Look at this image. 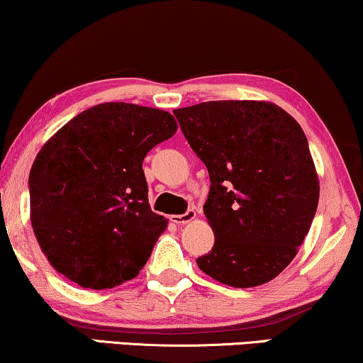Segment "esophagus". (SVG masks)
Returning <instances> with one entry per match:
<instances>
[{
  "mask_svg": "<svg viewBox=\"0 0 363 363\" xmlns=\"http://www.w3.org/2000/svg\"><path fill=\"white\" fill-rule=\"evenodd\" d=\"M196 213L195 210H188L186 213H183V215H173L170 216L172 223H175V225H185V223H190L191 220H195Z\"/></svg>",
  "mask_w": 363,
  "mask_h": 363,
  "instance_id": "obj_1",
  "label": "esophagus"
}]
</instances>
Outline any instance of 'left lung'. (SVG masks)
I'll return each mask as SVG.
<instances>
[{"instance_id": "left-lung-1", "label": "left lung", "mask_w": 363, "mask_h": 363, "mask_svg": "<svg viewBox=\"0 0 363 363\" xmlns=\"http://www.w3.org/2000/svg\"><path fill=\"white\" fill-rule=\"evenodd\" d=\"M173 113L211 182L203 211L215 245L196 264L233 287L274 279L294 259L319 203L301 125L262 101H211Z\"/></svg>"}]
</instances>
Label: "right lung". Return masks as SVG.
<instances>
[{
    "label": "right lung",
    "mask_w": 363,
    "mask_h": 363,
    "mask_svg": "<svg viewBox=\"0 0 363 363\" xmlns=\"http://www.w3.org/2000/svg\"><path fill=\"white\" fill-rule=\"evenodd\" d=\"M177 127L160 108L106 102L44 143L29 173V200L33 231L54 269L91 289L138 274L167 228L148 205L142 163Z\"/></svg>",
    "instance_id": "obj_1"
}]
</instances>
